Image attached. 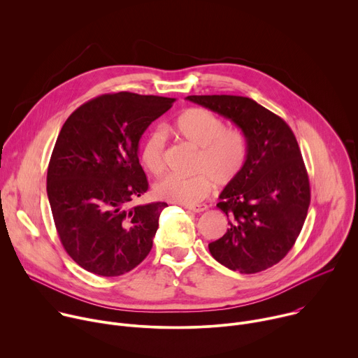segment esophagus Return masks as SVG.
<instances>
[{"label":"esophagus","instance_id":"esophagus-1","mask_svg":"<svg viewBox=\"0 0 358 358\" xmlns=\"http://www.w3.org/2000/svg\"><path fill=\"white\" fill-rule=\"evenodd\" d=\"M185 208L195 213V214H201V213L206 211L208 207L206 206V203H192V206H187Z\"/></svg>","mask_w":358,"mask_h":358}]
</instances>
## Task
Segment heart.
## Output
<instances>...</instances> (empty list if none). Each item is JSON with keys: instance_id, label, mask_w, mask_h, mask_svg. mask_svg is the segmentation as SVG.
Here are the masks:
<instances>
[{"instance_id": "heart-1", "label": "heart", "mask_w": 358, "mask_h": 358, "mask_svg": "<svg viewBox=\"0 0 358 358\" xmlns=\"http://www.w3.org/2000/svg\"><path fill=\"white\" fill-rule=\"evenodd\" d=\"M173 130L182 141L198 150L192 167L195 174L164 177L155 185L157 198L191 206L208 195L213 181L225 185L238 177L246 160V141L241 131L227 129L221 117L201 108L182 112ZM164 155V133L162 130L151 131L141 147V164L150 174L160 176L166 169Z\"/></svg>"}]
</instances>
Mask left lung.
<instances>
[{
    "mask_svg": "<svg viewBox=\"0 0 358 358\" xmlns=\"http://www.w3.org/2000/svg\"><path fill=\"white\" fill-rule=\"evenodd\" d=\"M187 100L229 119L246 140L245 164L217 203L229 227L208 245L210 252L231 271H265L292 249L309 210V177L296 137L285 120L253 99L194 94Z\"/></svg>",
    "mask_w": 358,
    "mask_h": 358,
    "instance_id": "obj_1",
    "label": "left lung"
}]
</instances>
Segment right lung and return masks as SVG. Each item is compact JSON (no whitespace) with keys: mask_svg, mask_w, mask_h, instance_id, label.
I'll return each mask as SVG.
<instances>
[{"mask_svg":"<svg viewBox=\"0 0 358 358\" xmlns=\"http://www.w3.org/2000/svg\"><path fill=\"white\" fill-rule=\"evenodd\" d=\"M176 101L130 92L101 94L65 122L50 156L46 192L69 257L99 276H120L147 257L166 202L127 207L148 188L138 163L147 127Z\"/></svg>","mask_w":358,"mask_h":358,"instance_id":"1","label":"right lung"}]
</instances>
